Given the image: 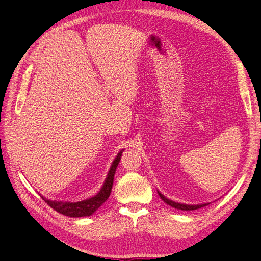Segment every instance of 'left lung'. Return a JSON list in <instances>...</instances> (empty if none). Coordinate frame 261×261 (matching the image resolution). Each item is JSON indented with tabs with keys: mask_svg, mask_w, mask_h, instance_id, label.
<instances>
[{
	"mask_svg": "<svg viewBox=\"0 0 261 261\" xmlns=\"http://www.w3.org/2000/svg\"><path fill=\"white\" fill-rule=\"evenodd\" d=\"M158 193H159V192H158ZM159 196L161 197V199L165 203L169 204V206L175 208V209H179V210H185V211L186 210H196V209L202 208L204 206H208V203H202V204H184V203H178V202H174V201H172V200H170L168 198H165V197L161 193H159Z\"/></svg>",
	"mask_w": 261,
	"mask_h": 261,
	"instance_id": "obj_1",
	"label": "left lung"
}]
</instances>
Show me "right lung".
Masks as SVG:
<instances>
[{
	"label": "right lung",
	"instance_id": "obj_1",
	"mask_svg": "<svg viewBox=\"0 0 261 261\" xmlns=\"http://www.w3.org/2000/svg\"><path fill=\"white\" fill-rule=\"evenodd\" d=\"M123 151L124 150H121V151L118 152V154L116 155V158L111 165V168H110L108 176L105 180L103 186H102V188H101V191L96 196L92 197V198L86 199L83 201H78V202L51 201L49 199L43 198V197H42V199L46 203H48L52 209L62 213V215H64V216L72 217V218L91 216L94 211H96L100 206H102V204L106 202V200L109 198L110 194H111L115 170L117 168L118 162H120V160H121Z\"/></svg>",
	"mask_w": 261,
	"mask_h": 261
}]
</instances>
